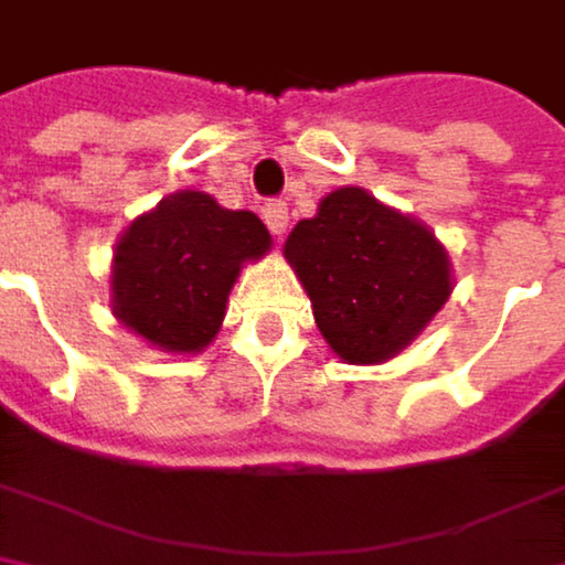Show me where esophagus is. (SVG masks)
<instances>
[{"instance_id": "34e87169", "label": "esophagus", "mask_w": 565, "mask_h": 565, "mask_svg": "<svg viewBox=\"0 0 565 565\" xmlns=\"http://www.w3.org/2000/svg\"><path fill=\"white\" fill-rule=\"evenodd\" d=\"M264 224L270 227V234H285L288 231V204L285 201H267L264 204Z\"/></svg>"}]
</instances>
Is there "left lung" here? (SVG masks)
Here are the masks:
<instances>
[{"label": "left lung", "instance_id": "8db88e82", "mask_svg": "<svg viewBox=\"0 0 565 565\" xmlns=\"http://www.w3.org/2000/svg\"><path fill=\"white\" fill-rule=\"evenodd\" d=\"M285 257L318 331L348 364L401 354L454 291V264L437 234L354 184L324 194L318 214L295 224Z\"/></svg>", "mask_w": 565, "mask_h": 565}]
</instances>
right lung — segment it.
Returning <instances> with one entry per match:
<instances>
[{
  "label": "right lung",
  "instance_id": "1",
  "mask_svg": "<svg viewBox=\"0 0 565 565\" xmlns=\"http://www.w3.org/2000/svg\"><path fill=\"white\" fill-rule=\"evenodd\" d=\"M270 250L254 211L204 191H174L138 214L111 254V315L164 354H201L221 331L227 295L247 260Z\"/></svg>",
  "mask_w": 565,
  "mask_h": 565
}]
</instances>
